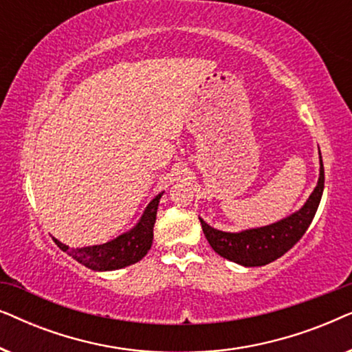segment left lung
I'll use <instances>...</instances> for the list:
<instances>
[{
  "label": "left lung",
  "instance_id": "left-lung-1",
  "mask_svg": "<svg viewBox=\"0 0 352 352\" xmlns=\"http://www.w3.org/2000/svg\"><path fill=\"white\" fill-rule=\"evenodd\" d=\"M324 163L320 157V176L317 186L302 208L288 218L258 229H248L242 232H223L213 229L200 219L201 229L211 248L219 256L247 267L266 266L280 258L300 240L312 223L319 208L322 192H324Z\"/></svg>",
  "mask_w": 352,
  "mask_h": 352
}]
</instances>
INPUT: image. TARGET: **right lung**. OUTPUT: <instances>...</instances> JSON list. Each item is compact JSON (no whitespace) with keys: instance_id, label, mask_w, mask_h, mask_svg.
Wrapping results in <instances>:
<instances>
[{"instance_id":"add662e5","label":"right lung","mask_w":352,"mask_h":352,"mask_svg":"<svg viewBox=\"0 0 352 352\" xmlns=\"http://www.w3.org/2000/svg\"><path fill=\"white\" fill-rule=\"evenodd\" d=\"M162 195L163 192L147 205L142 218L129 232L122 234L112 242L83 248H69L57 239H54V242L62 252L70 254L80 264L93 271H115L141 261L152 247L153 224H155L158 201Z\"/></svg>"}]
</instances>
